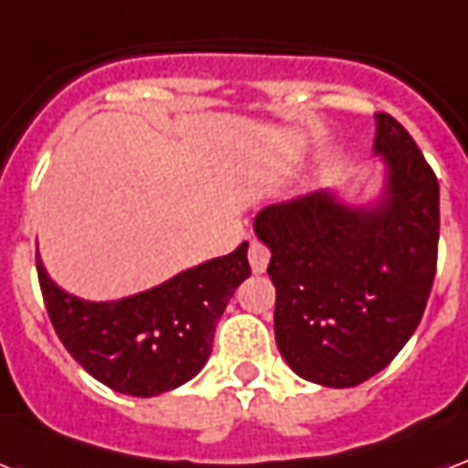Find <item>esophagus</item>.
I'll return each mask as SVG.
<instances>
[{"label": "esophagus", "mask_w": 468, "mask_h": 468, "mask_svg": "<svg viewBox=\"0 0 468 468\" xmlns=\"http://www.w3.org/2000/svg\"><path fill=\"white\" fill-rule=\"evenodd\" d=\"M248 260L250 267H252V272L262 274L267 270V262H270V250H267L260 240H252L248 250Z\"/></svg>", "instance_id": "34e87169"}]
</instances>
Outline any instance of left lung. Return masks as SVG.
<instances>
[{
    "instance_id": "left-lung-1",
    "label": "left lung",
    "mask_w": 468,
    "mask_h": 468,
    "mask_svg": "<svg viewBox=\"0 0 468 468\" xmlns=\"http://www.w3.org/2000/svg\"><path fill=\"white\" fill-rule=\"evenodd\" d=\"M373 152L385 166L376 201L314 191L255 216L277 290L274 338L304 380L353 388L400 353L432 292L440 184L415 139L378 112Z\"/></svg>"
}]
</instances>
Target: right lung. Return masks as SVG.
<instances>
[{
  "label": "right lung",
  "instance_id": "obj_1",
  "mask_svg": "<svg viewBox=\"0 0 468 468\" xmlns=\"http://www.w3.org/2000/svg\"><path fill=\"white\" fill-rule=\"evenodd\" d=\"M36 270L46 312L66 351L95 380L134 398L174 390L206 366L220 316L250 277L248 242L115 302L68 294L38 255Z\"/></svg>",
  "mask_w": 468,
  "mask_h": 468
}]
</instances>
